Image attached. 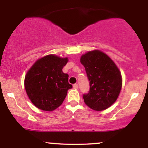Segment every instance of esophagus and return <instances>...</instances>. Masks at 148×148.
I'll return each instance as SVG.
<instances>
[{"label":"esophagus","instance_id":"obj_1","mask_svg":"<svg viewBox=\"0 0 148 148\" xmlns=\"http://www.w3.org/2000/svg\"><path fill=\"white\" fill-rule=\"evenodd\" d=\"M73 88H74V89H78V88H79V86H78V84H74L73 85Z\"/></svg>","mask_w":148,"mask_h":148}]
</instances>
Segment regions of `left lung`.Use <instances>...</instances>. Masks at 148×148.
I'll list each match as a JSON object with an SVG mask.
<instances>
[{"label":"left lung","mask_w":148,"mask_h":148,"mask_svg":"<svg viewBox=\"0 0 148 148\" xmlns=\"http://www.w3.org/2000/svg\"><path fill=\"white\" fill-rule=\"evenodd\" d=\"M80 62L90 81V91L84 95V102L97 111L106 110L118 99L122 85L121 72L114 61L98 49L83 54Z\"/></svg>","instance_id":"left-lung-1"}]
</instances>
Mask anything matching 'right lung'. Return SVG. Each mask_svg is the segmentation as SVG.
Instances as JSON below:
<instances>
[{"mask_svg": "<svg viewBox=\"0 0 148 148\" xmlns=\"http://www.w3.org/2000/svg\"><path fill=\"white\" fill-rule=\"evenodd\" d=\"M68 58L49 54L36 60L25 76L24 86L29 99L39 109L52 111L63 102L72 88L62 68Z\"/></svg>", "mask_w": 148, "mask_h": 148, "instance_id": "add662e5", "label": "right lung"}]
</instances>
